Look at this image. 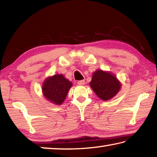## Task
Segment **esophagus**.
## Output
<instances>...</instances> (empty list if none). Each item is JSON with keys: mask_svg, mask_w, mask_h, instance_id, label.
<instances>
[{"mask_svg": "<svg viewBox=\"0 0 157 157\" xmlns=\"http://www.w3.org/2000/svg\"><path fill=\"white\" fill-rule=\"evenodd\" d=\"M78 84L79 85H84L85 84V81L84 80H79L78 82Z\"/></svg>", "mask_w": 157, "mask_h": 157, "instance_id": "1", "label": "esophagus"}]
</instances>
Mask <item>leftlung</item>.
Masks as SVG:
<instances>
[{"mask_svg": "<svg viewBox=\"0 0 157 157\" xmlns=\"http://www.w3.org/2000/svg\"><path fill=\"white\" fill-rule=\"evenodd\" d=\"M90 86L101 100H109L119 92L121 84L113 74L97 70L94 73Z\"/></svg>", "mask_w": 157, "mask_h": 157, "instance_id": "1", "label": "left lung"}]
</instances>
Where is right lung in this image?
<instances>
[{"label": "right lung", "mask_w": 157, "mask_h": 157, "mask_svg": "<svg viewBox=\"0 0 157 157\" xmlns=\"http://www.w3.org/2000/svg\"><path fill=\"white\" fill-rule=\"evenodd\" d=\"M72 85L62 74H57L45 79L42 92L45 98L53 104L62 105Z\"/></svg>", "instance_id": "add662e5"}]
</instances>
